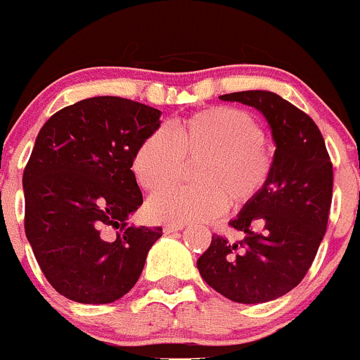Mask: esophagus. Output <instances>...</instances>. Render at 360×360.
<instances>
[{
	"mask_svg": "<svg viewBox=\"0 0 360 360\" xmlns=\"http://www.w3.org/2000/svg\"><path fill=\"white\" fill-rule=\"evenodd\" d=\"M184 226H186V224H165V226H163V231H165V233H174V231L184 230Z\"/></svg>",
	"mask_w": 360,
	"mask_h": 360,
	"instance_id": "esophagus-1",
	"label": "esophagus"
}]
</instances>
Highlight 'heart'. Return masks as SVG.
Masks as SVG:
<instances>
[{"instance_id":"1","label":"heart","mask_w":360,"mask_h":360,"mask_svg":"<svg viewBox=\"0 0 360 360\" xmlns=\"http://www.w3.org/2000/svg\"><path fill=\"white\" fill-rule=\"evenodd\" d=\"M184 162H198L195 186L169 188L148 202V214L165 223L210 221L228 202L242 207L266 188L274 155L264 132L248 112L209 108L148 134L137 146L132 170L137 183L157 191L176 183Z\"/></svg>"}]
</instances>
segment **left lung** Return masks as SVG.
Segmentation results:
<instances>
[{"label":"left lung","mask_w":360,"mask_h":360,"mask_svg":"<svg viewBox=\"0 0 360 360\" xmlns=\"http://www.w3.org/2000/svg\"><path fill=\"white\" fill-rule=\"evenodd\" d=\"M219 99L263 112L277 150L266 188L230 221L244 231V240L212 235L197 266L203 281L228 300L266 303L296 288L314 263L328 228L333 163L314 120L277 94L245 90ZM256 226L264 230L254 232Z\"/></svg>","instance_id":"1"}]
</instances>
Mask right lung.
Returning <instances> with one entry per match:
<instances>
[{"label":"right lung","instance_id":"add662e5","mask_svg":"<svg viewBox=\"0 0 360 360\" xmlns=\"http://www.w3.org/2000/svg\"><path fill=\"white\" fill-rule=\"evenodd\" d=\"M160 115L136 101L90 97L50 116L36 137L22 176L25 237L50 285L76 303L129 292L162 237L160 226L127 223L143 203L134 153Z\"/></svg>","mask_w":360,"mask_h":360}]
</instances>
